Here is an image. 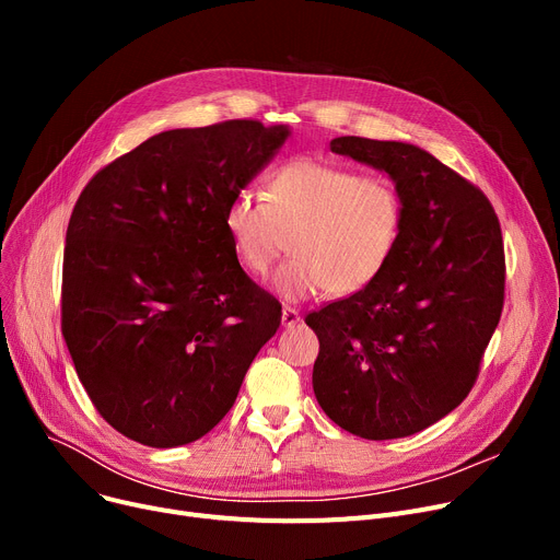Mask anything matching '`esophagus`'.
Returning <instances> with one entry per match:
<instances>
[{
	"label": "esophagus",
	"mask_w": 560,
	"mask_h": 560,
	"mask_svg": "<svg viewBox=\"0 0 560 560\" xmlns=\"http://www.w3.org/2000/svg\"><path fill=\"white\" fill-rule=\"evenodd\" d=\"M302 317H300V311L298 308H292V306H283V313H281V322H283V327H295L298 322H300Z\"/></svg>",
	"instance_id": "obj_1"
}]
</instances>
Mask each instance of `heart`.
<instances>
[{
  "instance_id": "obj_1",
  "label": "heart",
  "mask_w": 560,
  "mask_h": 560,
  "mask_svg": "<svg viewBox=\"0 0 560 560\" xmlns=\"http://www.w3.org/2000/svg\"><path fill=\"white\" fill-rule=\"evenodd\" d=\"M235 260L265 277L288 249L275 275V292L302 302L325 295H359L388 268L404 231V197L384 174L311 156L290 159L265 182V201L235 192L222 215Z\"/></svg>"
}]
</instances>
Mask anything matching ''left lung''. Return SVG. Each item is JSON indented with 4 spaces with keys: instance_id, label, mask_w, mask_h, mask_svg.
Segmentation results:
<instances>
[{
    "instance_id": "obj_1",
    "label": "left lung",
    "mask_w": 560,
    "mask_h": 560,
    "mask_svg": "<svg viewBox=\"0 0 560 560\" xmlns=\"http://www.w3.org/2000/svg\"><path fill=\"white\" fill-rule=\"evenodd\" d=\"M331 152L390 174L404 231L381 277L359 295L313 311V390L345 431L413 435L477 384L504 308L502 226L488 197L416 144L342 136Z\"/></svg>"
}]
</instances>
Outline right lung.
<instances>
[{
	"label": "right lung",
	"instance_id": "add662e5",
	"mask_svg": "<svg viewBox=\"0 0 560 560\" xmlns=\"http://www.w3.org/2000/svg\"><path fill=\"white\" fill-rule=\"evenodd\" d=\"M288 133L258 120L163 131L102 167L74 203L63 338L97 413L140 445L209 433L281 325L222 215Z\"/></svg>",
	"mask_w": 560,
	"mask_h": 560
}]
</instances>
